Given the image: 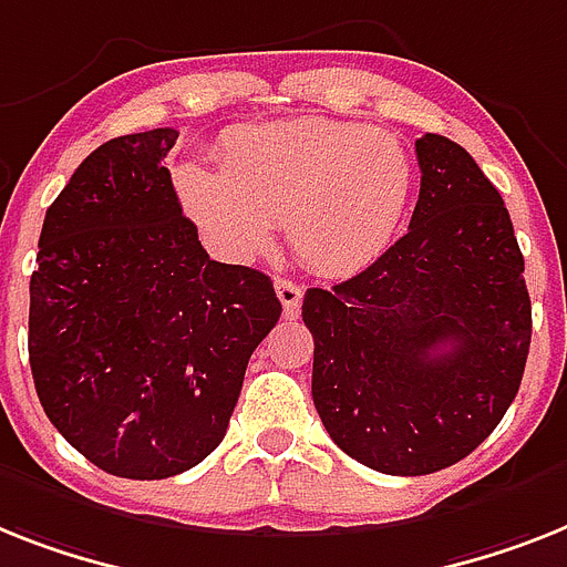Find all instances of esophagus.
<instances>
[{
    "instance_id": "obj_1",
    "label": "esophagus",
    "mask_w": 567,
    "mask_h": 567,
    "mask_svg": "<svg viewBox=\"0 0 567 567\" xmlns=\"http://www.w3.org/2000/svg\"><path fill=\"white\" fill-rule=\"evenodd\" d=\"M275 292H278V301L284 303V316L295 318L298 316V307H301L303 289L289 278H278L275 280Z\"/></svg>"
}]
</instances>
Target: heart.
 Returning a JSON list of instances; mask_svg holds the SVG:
<instances>
[{
  "mask_svg": "<svg viewBox=\"0 0 567 567\" xmlns=\"http://www.w3.org/2000/svg\"><path fill=\"white\" fill-rule=\"evenodd\" d=\"M182 205L219 251L251 257L287 223L303 264L350 275L373 264L400 231L414 162L396 135L327 118L234 130L223 171L185 165Z\"/></svg>",
  "mask_w": 567,
  "mask_h": 567,
  "instance_id": "b5f03b06",
  "label": "heart"
}]
</instances>
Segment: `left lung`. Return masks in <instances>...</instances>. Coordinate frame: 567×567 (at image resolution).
<instances>
[{"label": "left lung", "mask_w": 567, "mask_h": 567, "mask_svg": "<svg viewBox=\"0 0 567 567\" xmlns=\"http://www.w3.org/2000/svg\"><path fill=\"white\" fill-rule=\"evenodd\" d=\"M409 234L364 272L307 289L312 402L341 452L385 475L463 461L516 400L530 350L525 257L475 158L425 133Z\"/></svg>", "instance_id": "left-lung-1"}]
</instances>
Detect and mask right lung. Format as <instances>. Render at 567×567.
<instances>
[{"label": "right lung", "instance_id": "right-lung-1", "mask_svg": "<svg viewBox=\"0 0 567 567\" xmlns=\"http://www.w3.org/2000/svg\"><path fill=\"white\" fill-rule=\"evenodd\" d=\"M173 126L89 153L45 210L28 359L65 441L158 481L219 446L251 353L278 324L269 275L210 260L162 162Z\"/></svg>", "mask_w": 567, "mask_h": 567}]
</instances>
